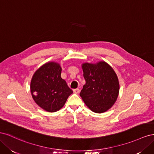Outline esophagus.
<instances>
[{
	"label": "esophagus",
	"mask_w": 154,
	"mask_h": 154,
	"mask_svg": "<svg viewBox=\"0 0 154 154\" xmlns=\"http://www.w3.org/2000/svg\"><path fill=\"white\" fill-rule=\"evenodd\" d=\"M74 93H75V94H78L79 92H80V89L79 88H76V89H74L73 90Z\"/></svg>",
	"instance_id": "1"
}]
</instances>
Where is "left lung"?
Returning a JSON list of instances; mask_svg holds the SVG:
<instances>
[{
    "mask_svg": "<svg viewBox=\"0 0 154 154\" xmlns=\"http://www.w3.org/2000/svg\"><path fill=\"white\" fill-rule=\"evenodd\" d=\"M85 84L80 96L87 106L95 113L110 109L117 100L119 83L113 68L105 61L82 64Z\"/></svg>",
    "mask_w": 154,
    "mask_h": 154,
    "instance_id": "8db88e82",
    "label": "left lung"
}]
</instances>
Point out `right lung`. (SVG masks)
Instances as JSON below:
<instances>
[{
    "instance_id": "right-lung-1",
    "label": "right lung",
    "mask_w": 154,
    "mask_h": 154,
    "mask_svg": "<svg viewBox=\"0 0 154 154\" xmlns=\"http://www.w3.org/2000/svg\"><path fill=\"white\" fill-rule=\"evenodd\" d=\"M61 72L60 64L51 61L40 67L31 78L30 90L32 99L49 112L61 109L73 92L62 78Z\"/></svg>"
}]
</instances>
